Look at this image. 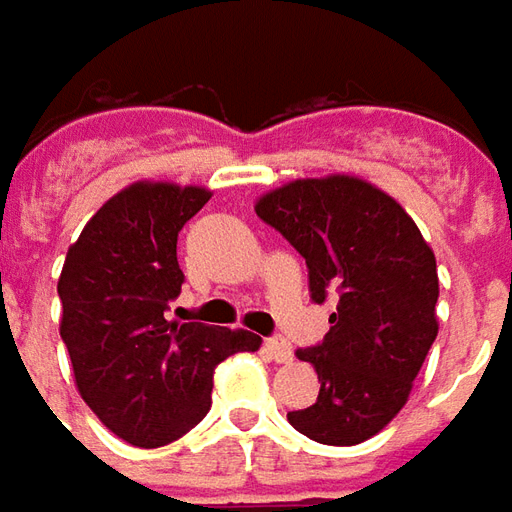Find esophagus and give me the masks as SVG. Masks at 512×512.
I'll use <instances>...</instances> for the list:
<instances>
[{"label":"esophagus","mask_w":512,"mask_h":512,"mask_svg":"<svg viewBox=\"0 0 512 512\" xmlns=\"http://www.w3.org/2000/svg\"><path fill=\"white\" fill-rule=\"evenodd\" d=\"M264 347H267V353L273 355L278 364H289V361H292V344L286 342L284 336H270V339H264Z\"/></svg>","instance_id":"obj_1"}]
</instances>
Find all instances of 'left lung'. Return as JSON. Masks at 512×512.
<instances>
[{
  "label": "left lung",
  "instance_id": "1",
  "mask_svg": "<svg viewBox=\"0 0 512 512\" xmlns=\"http://www.w3.org/2000/svg\"><path fill=\"white\" fill-rule=\"evenodd\" d=\"M256 215L306 259L311 300H336L325 339L297 350L320 394L286 416L311 441L361 444L400 413L436 342V256L391 195L353 176L289 181Z\"/></svg>",
  "mask_w": 512,
  "mask_h": 512
}]
</instances>
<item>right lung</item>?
Returning a JSON list of instances; mask_svg holds the SVG:
<instances>
[{"mask_svg":"<svg viewBox=\"0 0 512 512\" xmlns=\"http://www.w3.org/2000/svg\"><path fill=\"white\" fill-rule=\"evenodd\" d=\"M209 190L132 184L101 206L68 248L57 295L76 389L112 433L165 447L212 408L215 366L262 339L206 322H170L184 273L176 242Z\"/></svg>","mask_w":512,"mask_h":512,"instance_id":"add662e5","label":"right lung"}]
</instances>
